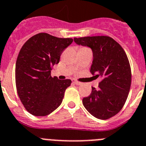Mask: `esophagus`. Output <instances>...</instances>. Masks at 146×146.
<instances>
[{"label":"esophagus","instance_id":"obj_1","mask_svg":"<svg viewBox=\"0 0 146 146\" xmlns=\"http://www.w3.org/2000/svg\"><path fill=\"white\" fill-rule=\"evenodd\" d=\"M73 82L75 84H77V85H81L82 84V82H79V81H77V80H73Z\"/></svg>","mask_w":146,"mask_h":146}]
</instances>
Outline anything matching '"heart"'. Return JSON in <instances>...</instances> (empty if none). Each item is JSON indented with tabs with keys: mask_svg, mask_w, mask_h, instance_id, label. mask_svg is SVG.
Listing matches in <instances>:
<instances>
[{
	"mask_svg": "<svg viewBox=\"0 0 146 146\" xmlns=\"http://www.w3.org/2000/svg\"><path fill=\"white\" fill-rule=\"evenodd\" d=\"M81 48H85V47H81ZM81 48H80V49H81Z\"/></svg>",
	"mask_w": 146,
	"mask_h": 146,
	"instance_id": "b5f03b06",
	"label": "heart"
}]
</instances>
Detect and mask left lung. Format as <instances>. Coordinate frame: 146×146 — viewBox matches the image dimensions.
Here are the masks:
<instances>
[{
	"instance_id": "8db88e82",
	"label": "left lung",
	"mask_w": 146,
	"mask_h": 146,
	"mask_svg": "<svg viewBox=\"0 0 146 146\" xmlns=\"http://www.w3.org/2000/svg\"><path fill=\"white\" fill-rule=\"evenodd\" d=\"M74 41L92 49L90 73L102 78L97 90L92 87L91 94L83 98V105L96 118H111L124 106L131 88V70L127 55L121 45L109 36L74 38Z\"/></svg>"
}]
</instances>
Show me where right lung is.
Instances as JSON below:
<instances>
[{
	"mask_svg": "<svg viewBox=\"0 0 146 146\" xmlns=\"http://www.w3.org/2000/svg\"><path fill=\"white\" fill-rule=\"evenodd\" d=\"M73 41L41 33L28 39L21 49L15 64L16 90L24 107L31 114L44 117L62 104L72 82L52 77L50 73Z\"/></svg>",
	"mask_w": 146,
	"mask_h": 146,
	"instance_id": "right-lung-1",
	"label": "right lung"
}]
</instances>
